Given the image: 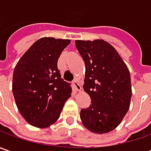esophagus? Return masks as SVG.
Wrapping results in <instances>:
<instances>
[{
  "mask_svg": "<svg viewBox=\"0 0 151 151\" xmlns=\"http://www.w3.org/2000/svg\"><path fill=\"white\" fill-rule=\"evenodd\" d=\"M72 84H73V86H74V88L76 89V91H81V86L79 84V82L77 81H72Z\"/></svg>",
  "mask_w": 151,
  "mask_h": 151,
  "instance_id": "obj_1",
  "label": "esophagus"
}]
</instances>
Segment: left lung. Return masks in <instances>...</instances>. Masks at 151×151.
I'll use <instances>...</instances> for the list:
<instances>
[{"label":"left lung","instance_id":"1","mask_svg":"<svg viewBox=\"0 0 151 151\" xmlns=\"http://www.w3.org/2000/svg\"><path fill=\"white\" fill-rule=\"evenodd\" d=\"M76 46L86 65L83 87L91 98L90 107L81 110V119L93 133H108L119 126L129 109V70L107 41L76 40Z\"/></svg>","mask_w":151,"mask_h":151}]
</instances>
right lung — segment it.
<instances>
[{
    "mask_svg": "<svg viewBox=\"0 0 151 151\" xmlns=\"http://www.w3.org/2000/svg\"><path fill=\"white\" fill-rule=\"evenodd\" d=\"M69 39L41 38L21 57L13 71L12 93L17 107L29 124L46 128L60 118L71 96L69 82L61 78L58 60Z\"/></svg>",
    "mask_w": 151,
    "mask_h": 151,
    "instance_id": "obj_1",
    "label": "right lung"
}]
</instances>
